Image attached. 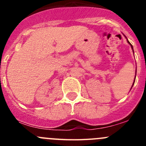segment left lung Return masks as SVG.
I'll list each match as a JSON object with an SVG mask.
<instances>
[{
    "label": "left lung",
    "instance_id": "left-lung-1",
    "mask_svg": "<svg viewBox=\"0 0 146 146\" xmlns=\"http://www.w3.org/2000/svg\"><path fill=\"white\" fill-rule=\"evenodd\" d=\"M127 42H128V43L129 44H130L131 46V48H132V49H133V46H132V45H131V44L130 43V42H129V41H128V39H127ZM135 78H136V77H135ZM133 83H134V82H133ZM133 85H132V87H133Z\"/></svg>",
    "mask_w": 146,
    "mask_h": 146
}]
</instances>
